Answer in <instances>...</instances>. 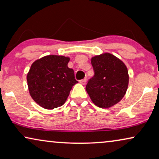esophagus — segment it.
<instances>
[{
	"label": "esophagus",
	"mask_w": 159,
	"mask_h": 159,
	"mask_svg": "<svg viewBox=\"0 0 159 159\" xmlns=\"http://www.w3.org/2000/svg\"><path fill=\"white\" fill-rule=\"evenodd\" d=\"M80 82L82 84H85L86 82H87V79H86V78H84V79H82L81 80H80Z\"/></svg>",
	"instance_id": "1"
}]
</instances>
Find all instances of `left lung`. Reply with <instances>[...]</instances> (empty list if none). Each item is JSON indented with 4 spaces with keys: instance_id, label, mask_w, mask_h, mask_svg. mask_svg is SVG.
<instances>
[{
    "instance_id": "1",
    "label": "left lung",
    "mask_w": 159,
    "mask_h": 159,
    "mask_svg": "<svg viewBox=\"0 0 159 159\" xmlns=\"http://www.w3.org/2000/svg\"><path fill=\"white\" fill-rule=\"evenodd\" d=\"M94 76L88 80L86 90L91 100L100 108L115 105L125 95L129 75L125 64L110 53L91 59Z\"/></svg>"
}]
</instances>
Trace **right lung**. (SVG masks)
<instances>
[{"label":"right lung","mask_w":159,"mask_h":159,"mask_svg":"<svg viewBox=\"0 0 159 159\" xmlns=\"http://www.w3.org/2000/svg\"><path fill=\"white\" fill-rule=\"evenodd\" d=\"M69 61V58L51 55L32 64L27 77L28 88L32 99L41 107L61 106L78 82L73 69L67 66Z\"/></svg>","instance_id":"add662e5"}]
</instances>
